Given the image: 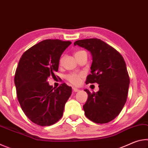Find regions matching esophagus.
Returning <instances> with one entry per match:
<instances>
[{
    "instance_id": "esophagus-1",
    "label": "esophagus",
    "mask_w": 148,
    "mask_h": 148,
    "mask_svg": "<svg viewBox=\"0 0 148 148\" xmlns=\"http://www.w3.org/2000/svg\"><path fill=\"white\" fill-rule=\"evenodd\" d=\"M72 89H73V91H74V92H78L79 90L78 89H77V88H76V87H72Z\"/></svg>"
}]
</instances>
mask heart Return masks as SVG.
I'll return each mask as SVG.
<instances>
[{
    "instance_id": "b5f03b06",
    "label": "heart",
    "mask_w": 148,
    "mask_h": 148,
    "mask_svg": "<svg viewBox=\"0 0 148 148\" xmlns=\"http://www.w3.org/2000/svg\"><path fill=\"white\" fill-rule=\"evenodd\" d=\"M84 52L86 51H84V50H79V51H76L74 53L75 57L79 56L80 54H82V53H84ZM62 61V59L61 58L59 60V64H61ZM81 77H82L81 74L72 73L71 74H69L68 76H66V79H68L71 84L75 85V86H77V85H79L80 84V82H81Z\"/></svg>"
}]
</instances>
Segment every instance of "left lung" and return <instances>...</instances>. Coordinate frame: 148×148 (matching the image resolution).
I'll return each instance as SVG.
<instances>
[{
    "mask_svg": "<svg viewBox=\"0 0 148 148\" xmlns=\"http://www.w3.org/2000/svg\"><path fill=\"white\" fill-rule=\"evenodd\" d=\"M90 51L91 72L86 84H99V91L88 95L83 108L86 117L97 123H106L118 116L127 101L130 79L123 57L116 49L98 38L74 42Z\"/></svg>",
    "mask_w": 148,
    "mask_h": 148,
    "instance_id": "obj_1",
    "label": "left lung"
}]
</instances>
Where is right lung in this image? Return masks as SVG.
Instances as JSON below:
<instances>
[{
    "label": "right lung",
    "mask_w": 148,
    "mask_h": 148,
    "mask_svg": "<svg viewBox=\"0 0 148 148\" xmlns=\"http://www.w3.org/2000/svg\"><path fill=\"white\" fill-rule=\"evenodd\" d=\"M71 43L45 40L20 58L14 77L17 99L27 117L40 126H49L61 118L72 94V87L66 84L56 88L47 82L58 71L60 57Z\"/></svg>",
    "instance_id": "obj_1"
}]
</instances>
